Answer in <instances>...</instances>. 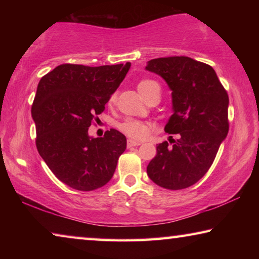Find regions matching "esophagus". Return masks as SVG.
<instances>
[{
	"label": "esophagus",
	"instance_id": "esophagus-1",
	"mask_svg": "<svg viewBox=\"0 0 259 259\" xmlns=\"http://www.w3.org/2000/svg\"><path fill=\"white\" fill-rule=\"evenodd\" d=\"M128 147H134V146H139L140 142H135L133 139H128V143H126Z\"/></svg>",
	"mask_w": 259,
	"mask_h": 259
}]
</instances>
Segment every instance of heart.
Returning a JSON list of instances; mask_svg holds the SVG:
<instances>
[{
    "mask_svg": "<svg viewBox=\"0 0 259 259\" xmlns=\"http://www.w3.org/2000/svg\"><path fill=\"white\" fill-rule=\"evenodd\" d=\"M137 88H138L139 94L142 95L145 99H147L153 94L161 93L159 83L154 80H150V78H145V80L140 81L138 83ZM115 99H116V96L112 95L111 97H109L108 103L113 104L115 102ZM117 128H119L121 133L124 134L126 137L135 140L145 139L146 137H148V135L151 133L150 124L146 123V122L135 120V119H126L124 121H122L121 123H119V125H117Z\"/></svg>",
    "mask_w": 259,
    "mask_h": 259,
    "instance_id": "1",
    "label": "heart"
}]
</instances>
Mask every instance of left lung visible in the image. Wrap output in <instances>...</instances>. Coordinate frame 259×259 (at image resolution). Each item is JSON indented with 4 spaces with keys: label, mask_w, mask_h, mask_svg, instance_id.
I'll list each match as a JSON object with an SVG mask.
<instances>
[{
    "label": "left lung",
    "mask_w": 259,
    "mask_h": 259,
    "mask_svg": "<svg viewBox=\"0 0 259 259\" xmlns=\"http://www.w3.org/2000/svg\"><path fill=\"white\" fill-rule=\"evenodd\" d=\"M146 69L172 90L174 114L164 131L178 137L156 146L147 175L166 190H184L207 174L229 133V95L210 65L190 57L152 59Z\"/></svg>",
    "instance_id": "obj_1"
}]
</instances>
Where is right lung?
Returning <instances> with one entry per match:
<instances>
[{"label": "right lung", "mask_w": 259, "mask_h": 259, "mask_svg": "<svg viewBox=\"0 0 259 259\" xmlns=\"http://www.w3.org/2000/svg\"><path fill=\"white\" fill-rule=\"evenodd\" d=\"M130 63L91 67L63 64L38 82L32 105L36 148L60 182L77 191H94L111 181L126 139L115 129L91 138L89 126L99 120Z\"/></svg>", "instance_id": "right-lung-1"}]
</instances>
